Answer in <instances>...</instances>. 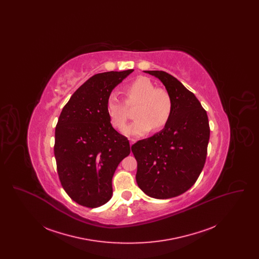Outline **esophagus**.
I'll return each instance as SVG.
<instances>
[{
	"instance_id": "esophagus-1",
	"label": "esophagus",
	"mask_w": 259,
	"mask_h": 259,
	"mask_svg": "<svg viewBox=\"0 0 259 259\" xmlns=\"http://www.w3.org/2000/svg\"><path fill=\"white\" fill-rule=\"evenodd\" d=\"M129 142H130V146H133L136 143V140L135 139H130Z\"/></svg>"
}]
</instances>
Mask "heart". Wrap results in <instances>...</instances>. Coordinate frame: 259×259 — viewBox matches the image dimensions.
Returning <instances> with one entry per match:
<instances>
[{
  "instance_id": "heart-1",
  "label": "heart",
  "mask_w": 259,
  "mask_h": 259,
  "mask_svg": "<svg viewBox=\"0 0 259 259\" xmlns=\"http://www.w3.org/2000/svg\"><path fill=\"white\" fill-rule=\"evenodd\" d=\"M127 104H140L136 111V120L122 129L128 137L146 135L153 128L161 130L171 118L172 101L170 94L157 87L148 77L137 78L125 89ZM107 112L111 124L121 129L129 118V111L125 102L116 93H111L107 101Z\"/></svg>"
}]
</instances>
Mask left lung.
<instances>
[{"label":"left lung","instance_id":"8db88e82","mask_svg":"<svg viewBox=\"0 0 259 259\" xmlns=\"http://www.w3.org/2000/svg\"><path fill=\"white\" fill-rule=\"evenodd\" d=\"M158 78L172 101L168 124L132 146L136 181L149 197L169 199L187 191L202 172L209 140L207 111L196 96L163 71H144Z\"/></svg>","mask_w":259,"mask_h":259}]
</instances>
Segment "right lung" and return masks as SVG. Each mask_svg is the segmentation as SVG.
Masks as SVG:
<instances>
[{
    "label": "right lung",
    "mask_w": 259,
    "mask_h": 259,
    "mask_svg": "<svg viewBox=\"0 0 259 259\" xmlns=\"http://www.w3.org/2000/svg\"><path fill=\"white\" fill-rule=\"evenodd\" d=\"M133 71L90 77L63 108L56 125L54 155L62 186L74 202L87 208L110 201L113 174L130 154L129 141L111 124L107 101Z\"/></svg>",
    "instance_id": "1"
}]
</instances>
